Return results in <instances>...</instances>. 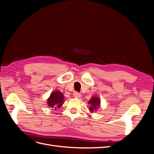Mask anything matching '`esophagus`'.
Wrapping results in <instances>:
<instances>
[{
    "instance_id": "obj_1",
    "label": "esophagus",
    "mask_w": 154,
    "mask_h": 154,
    "mask_svg": "<svg viewBox=\"0 0 154 154\" xmlns=\"http://www.w3.org/2000/svg\"><path fill=\"white\" fill-rule=\"evenodd\" d=\"M73 96H74V97H78V98H79V97H81L82 94L78 92H74V94H73Z\"/></svg>"
}]
</instances>
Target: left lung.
<instances>
[{
  "instance_id": "obj_1",
  "label": "left lung",
  "mask_w": 154,
  "mask_h": 154,
  "mask_svg": "<svg viewBox=\"0 0 154 154\" xmlns=\"http://www.w3.org/2000/svg\"><path fill=\"white\" fill-rule=\"evenodd\" d=\"M88 103L91 104V106H90L89 110L92 112H94V110H97V109L100 106V98L97 97H92V98L89 100V101L88 102Z\"/></svg>"
}]
</instances>
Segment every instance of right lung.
Returning <instances> with one entry per match:
<instances>
[{"mask_svg":"<svg viewBox=\"0 0 154 154\" xmlns=\"http://www.w3.org/2000/svg\"><path fill=\"white\" fill-rule=\"evenodd\" d=\"M64 103L63 94L60 91H54L51 93L49 97L48 100V105L52 109H56L57 108H60ZM54 110V109H53Z\"/></svg>","mask_w":154,"mask_h":154,"instance_id":"right-lung-1","label":"right lung"}]
</instances>
